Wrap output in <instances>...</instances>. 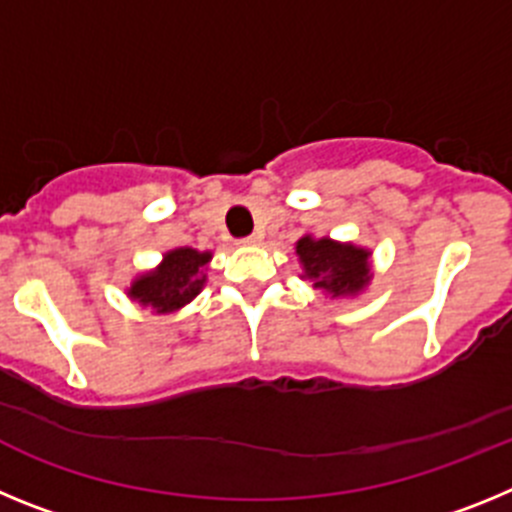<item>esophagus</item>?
<instances>
[{
    "instance_id": "1",
    "label": "esophagus",
    "mask_w": 512,
    "mask_h": 512,
    "mask_svg": "<svg viewBox=\"0 0 512 512\" xmlns=\"http://www.w3.org/2000/svg\"><path fill=\"white\" fill-rule=\"evenodd\" d=\"M243 246H259L261 243V233H251V235H246V238H243Z\"/></svg>"
}]
</instances>
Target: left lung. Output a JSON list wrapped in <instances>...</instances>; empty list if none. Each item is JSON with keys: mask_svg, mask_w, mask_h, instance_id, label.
<instances>
[{"mask_svg": "<svg viewBox=\"0 0 512 512\" xmlns=\"http://www.w3.org/2000/svg\"><path fill=\"white\" fill-rule=\"evenodd\" d=\"M297 253L305 264V277L315 279V287L333 297L354 295L369 282V253L364 248L341 246L328 238L312 241L310 235H305L297 243Z\"/></svg>", "mask_w": 512, "mask_h": 512, "instance_id": "8db88e82", "label": "left lung"}]
</instances>
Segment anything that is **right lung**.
<instances>
[{"label": "right lung", "mask_w": 512, "mask_h": 512, "mask_svg": "<svg viewBox=\"0 0 512 512\" xmlns=\"http://www.w3.org/2000/svg\"><path fill=\"white\" fill-rule=\"evenodd\" d=\"M210 253H200L194 248H176L164 256V264L146 277L135 279L128 295L140 305L156 307V312H171L187 305L192 297L200 295Z\"/></svg>", "instance_id": "add662e5"}]
</instances>
